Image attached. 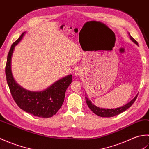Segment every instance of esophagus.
<instances>
[{
  "label": "esophagus",
  "instance_id": "1",
  "mask_svg": "<svg viewBox=\"0 0 149 149\" xmlns=\"http://www.w3.org/2000/svg\"><path fill=\"white\" fill-rule=\"evenodd\" d=\"M81 71L80 70H77L75 72V74H76L77 75H81Z\"/></svg>",
  "mask_w": 149,
  "mask_h": 149
}]
</instances>
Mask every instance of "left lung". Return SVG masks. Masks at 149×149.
<instances>
[{
    "instance_id": "1",
    "label": "left lung",
    "mask_w": 149,
    "mask_h": 149,
    "mask_svg": "<svg viewBox=\"0 0 149 149\" xmlns=\"http://www.w3.org/2000/svg\"><path fill=\"white\" fill-rule=\"evenodd\" d=\"M129 36H130L131 40L134 43H135L136 45H138V42L136 41L133 38H132L130 34L129 33ZM138 97V95L136 96L133 99H132L131 101H130L129 103H127L126 105L122 106L120 107H118V108H115V109H103V108H99L97 106H95L93 104H92V103L91 102V101L88 100V98H85L86 100V103L88 106L89 107V108L92 111L96 114L97 115L99 116H102V117H112L114 116H116L117 115H119V114L122 113V112L125 111L126 109H127L128 108H129L133 103L134 102V101L136 99V98Z\"/></svg>"
}]
</instances>
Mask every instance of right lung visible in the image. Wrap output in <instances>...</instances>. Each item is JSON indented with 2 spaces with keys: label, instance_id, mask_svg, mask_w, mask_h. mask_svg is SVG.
<instances>
[{
  "label": "right lung",
  "instance_id": "add662e5",
  "mask_svg": "<svg viewBox=\"0 0 149 149\" xmlns=\"http://www.w3.org/2000/svg\"><path fill=\"white\" fill-rule=\"evenodd\" d=\"M24 33L12 44L9 51L5 68L6 80L13 99L20 109L34 116L50 118L56 115L63 105L66 90L72 83V75L61 79L42 91H28L19 86L13 77L11 62L15 47L22 40Z\"/></svg>",
  "mask_w": 149,
  "mask_h": 149
}]
</instances>
